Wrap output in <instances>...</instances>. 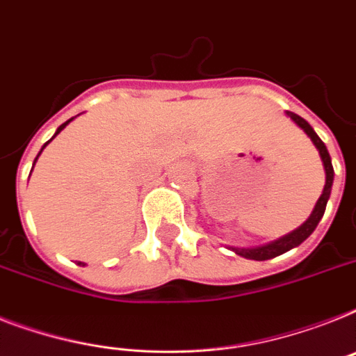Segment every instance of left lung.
<instances>
[{
  "mask_svg": "<svg viewBox=\"0 0 356 356\" xmlns=\"http://www.w3.org/2000/svg\"><path fill=\"white\" fill-rule=\"evenodd\" d=\"M287 115L293 118L294 122L298 124L303 131L307 133L309 137H311V140L314 143V146L318 148L320 157H322V161H323V168H325V186H323V192H322V195H320L316 207H314L313 213L309 216V219L302 225V227L296 228L294 232L287 234V236H283V238L278 239V241H273V243L265 245V247L232 248L234 252L239 254V256H243V258L263 261V259L276 258V256H280V254L287 252V250H291V248H294V247H298L300 243H303V241H305V239H307L309 236L314 232V228L318 227L320 219H322L323 212H325V207H327V199H329V195H331L334 170H333V164H331V157H329V152H327V148H325V144H323L322 138H320L318 135L314 133V129L311 128V124H309L307 120H303L300 115H296V113H293V111H287Z\"/></svg>",
  "mask_w": 356,
  "mask_h": 356,
  "instance_id": "1",
  "label": "left lung"
}]
</instances>
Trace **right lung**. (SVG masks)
Returning a JSON list of instances; mask_svg holds the SVG:
<instances>
[{"instance_id": "right-lung-1", "label": "right lung", "mask_w": 356, "mask_h": 356, "mask_svg": "<svg viewBox=\"0 0 356 356\" xmlns=\"http://www.w3.org/2000/svg\"><path fill=\"white\" fill-rule=\"evenodd\" d=\"M71 120H73V118H69L67 122H63V124H62V126H60V128H58V129H56V133H54V137H56L58 133L62 131V129H63V128H65V126H67V124H69V122H71ZM54 137H53V138H54ZM36 159H38V157H36ZM34 163H36V161H34Z\"/></svg>"}]
</instances>
